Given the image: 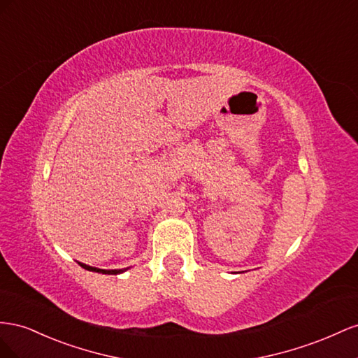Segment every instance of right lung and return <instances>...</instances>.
<instances>
[{"instance_id":"obj_1","label":"right lung","mask_w":358,"mask_h":358,"mask_svg":"<svg viewBox=\"0 0 358 358\" xmlns=\"http://www.w3.org/2000/svg\"><path fill=\"white\" fill-rule=\"evenodd\" d=\"M80 267L88 270V271H94V273H101V274H120V273H124L127 268H120V270H101V268H96V267H91V265H87V264H83V262H78Z\"/></svg>"}]
</instances>
